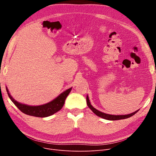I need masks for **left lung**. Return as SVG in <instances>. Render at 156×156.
<instances>
[{
    "label": "left lung",
    "mask_w": 156,
    "mask_h": 156,
    "mask_svg": "<svg viewBox=\"0 0 156 156\" xmlns=\"http://www.w3.org/2000/svg\"><path fill=\"white\" fill-rule=\"evenodd\" d=\"M87 105L92 111V112L94 113H95L97 116L102 118V119H104L108 120H118L126 119H127V118H129L132 116H133L135 113L139 111V110L136 111L135 112H134L133 113H131V114H129V115H108V114H105V113H104V112H100V111H98V110L96 109L94 107H93L90 104V101H89L88 96H87Z\"/></svg>",
    "instance_id": "obj_1"
}]
</instances>
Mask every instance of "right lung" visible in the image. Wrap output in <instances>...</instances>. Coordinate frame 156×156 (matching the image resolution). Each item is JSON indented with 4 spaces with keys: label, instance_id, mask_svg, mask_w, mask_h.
<instances>
[{
    "label": "right lung",
    "instance_id": "1",
    "mask_svg": "<svg viewBox=\"0 0 156 156\" xmlns=\"http://www.w3.org/2000/svg\"><path fill=\"white\" fill-rule=\"evenodd\" d=\"M71 90H72V88L66 90L62 94H60L54 100L48 103H46V104L39 106H30L25 104H21V103L14 100V99L10 96V93L8 92V90L6 88V91L8 92L9 98H10L12 101L21 112L27 115L41 118L51 116L60 111L62 108L66 98L69 94Z\"/></svg>",
    "mask_w": 156,
    "mask_h": 156
}]
</instances>
